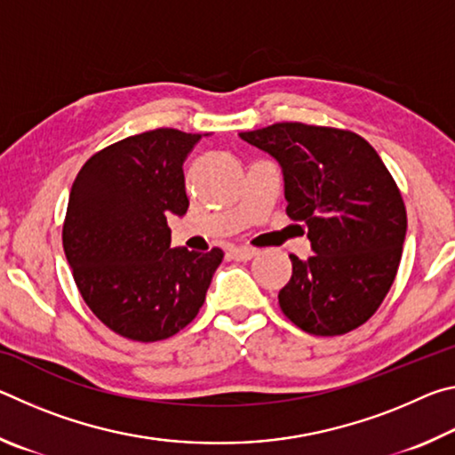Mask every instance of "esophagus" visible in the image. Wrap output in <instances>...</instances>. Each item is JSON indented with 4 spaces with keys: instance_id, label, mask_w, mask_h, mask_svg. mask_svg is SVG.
<instances>
[{
    "instance_id": "34e87169",
    "label": "esophagus",
    "mask_w": 455,
    "mask_h": 455,
    "mask_svg": "<svg viewBox=\"0 0 455 455\" xmlns=\"http://www.w3.org/2000/svg\"><path fill=\"white\" fill-rule=\"evenodd\" d=\"M230 255H233L235 260H251L257 255V251L251 249V246H233V249H230Z\"/></svg>"
}]
</instances>
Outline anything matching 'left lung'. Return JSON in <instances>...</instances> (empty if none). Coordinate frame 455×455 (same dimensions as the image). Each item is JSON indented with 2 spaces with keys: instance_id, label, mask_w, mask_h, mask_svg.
<instances>
[{
  "instance_id": "8db88e82",
  "label": "left lung",
  "mask_w": 455,
  "mask_h": 455,
  "mask_svg": "<svg viewBox=\"0 0 455 455\" xmlns=\"http://www.w3.org/2000/svg\"><path fill=\"white\" fill-rule=\"evenodd\" d=\"M238 136L281 164L287 214L305 222L315 252L289 255L283 313L321 337L363 325L395 279L407 230L402 192L379 154L349 130L301 122Z\"/></svg>"
}]
</instances>
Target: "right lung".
Here are the masks:
<instances>
[{
  "instance_id": "right-lung-1",
  "label": "right lung",
  "mask_w": 455,
  "mask_h": 455,
  "mask_svg": "<svg viewBox=\"0 0 455 455\" xmlns=\"http://www.w3.org/2000/svg\"><path fill=\"white\" fill-rule=\"evenodd\" d=\"M174 128L128 136L76 176L64 252L92 313L132 341H163L196 317L225 252L171 246V214L188 211L182 164L200 140Z\"/></svg>"
}]
</instances>
